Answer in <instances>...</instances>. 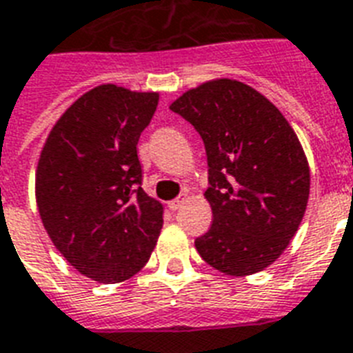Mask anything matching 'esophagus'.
Segmentation results:
<instances>
[{
    "mask_svg": "<svg viewBox=\"0 0 353 353\" xmlns=\"http://www.w3.org/2000/svg\"><path fill=\"white\" fill-rule=\"evenodd\" d=\"M183 203H185V197H177V199H174V201L168 203V208H170V210H177V208H179Z\"/></svg>",
    "mask_w": 353,
    "mask_h": 353,
    "instance_id": "obj_1",
    "label": "esophagus"
}]
</instances>
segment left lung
Segmentation results:
<instances>
[{"label":"left lung","mask_w":353,"mask_h":353,"mask_svg":"<svg viewBox=\"0 0 353 353\" xmlns=\"http://www.w3.org/2000/svg\"><path fill=\"white\" fill-rule=\"evenodd\" d=\"M170 110L205 143L212 226L196 239L199 256L226 276L265 270L296 236L310 194L296 132L256 88L226 77L186 90Z\"/></svg>","instance_id":"obj_1"}]
</instances>
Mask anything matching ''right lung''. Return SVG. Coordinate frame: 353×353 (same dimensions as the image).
<instances>
[{
    "mask_svg": "<svg viewBox=\"0 0 353 353\" xmlns=\"http://www.w3.org/2000/svg\"><path fill=\"white\" fill-rule=\"evenodd\" d=\"M159 94L99 85L65 110L36 170V203L59 254L79 274L114 285L147 265L163 205L141 188L137 141Z\"/></svg>",
    "mask_w": 353,
    "mask_h": 353,
    "instance_id": "obj_1",
    "label": "right lung"
}]
</instances>
